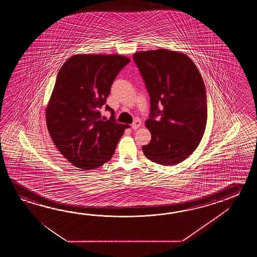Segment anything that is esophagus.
Returning a JSON list of instances; mask_svg holds the SVG:
<instances>
[{
	"mask_svg": "<svg viewBox=\"0 0 257 257\" xmlns=\"http://www.w3.org/2000/svg\"><path fill=\"white\" fill-rule=\"evenodd\" d=\"M142 125V122L140 119H136V120L134 121L133 123H132V125H131V127L134 130V131H136L138 130L140 126Z\"/></svg>",
	"mask_w": 257,
	"mask_h": 257,
	"instance_id": "1",
	"label": "esophagus"
}]
</instances>
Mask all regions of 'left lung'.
Here are the masks:
<instances>
[{
    "instance_id": "left-lung-1",
    "label": "left lung",
    "mask_w": 257,
    "mask_h": 257,
    "mask_svg": "<svg viewBox=\"0 0 257 257\" xmlns=\"http://www.w3.org/2000/svg\"><path fill=\"white\" fill-rule=\"evenodd\" d=\"M133 60L151 98L145 126L152 140L142 146L143 153L156 164H179L197 149L206 128L202 77L188 56L166 49L139 51Z\"/></svg>"
}]
</instances>
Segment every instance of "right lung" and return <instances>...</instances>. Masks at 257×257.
<instances>
[{"label": "right lung", "instance_id": "obj_1", "mask_svg": "<svg viewBox=\"0 0 257 257\" xmlns=\"http://www.w3.org/2000/svg\"><path fill=\"white\" fill-rule=\"evenodd\" d=\"M131 61L121 55L78 54L60 68L46 120L57 149L80 169L92 170L108 162L128 125L116 123L105 104L118 72ZM104 106L108 121L100 116Z\"/></svg>", "mask_w": 257, "mask_h": 257}]
</instances>
